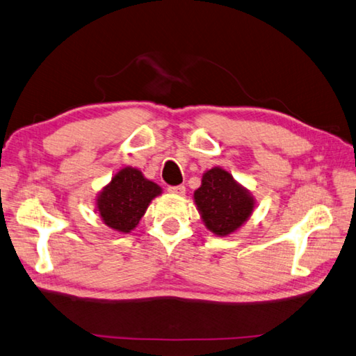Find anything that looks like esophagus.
Segmentation results:
<instances>
[{
	"mask_svg": "<svg viewBox=\"0 0 356 356\" xmlns=\"http://www.w3.org/2000/svg\"><path fill=\"white\" fill-rule=\"evenodd\" d=\"M168 193L174 194V196H184V194H185V186L184 185L168 186Z\"/></svg>",
	"mask_w": 356,
	"mask_h": 356,
	"instance_id": "obj_1",
	"label": "esophagus"
}]
</instances>
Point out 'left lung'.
<instances>
[{
    "label": "left lung",
    "instance_id": "8db88e82",
    "mask_svg": "<svg viewBox=\"0 0 356 356\" xmlns=\"http://www.w3.org/2000/svg\"><path fill=\"white\" fill-rule=\"evenodd\" d=\"M194 204L211 233L225 238L245 224L254 210V197L245 186L220 166L202 176V185L194 191Z\"/></svg>",
    "mask_w": 356,
    "mask_h": 356
}]
</instances>
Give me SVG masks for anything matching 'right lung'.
I'll use <instances>...</instances> for the list:
<instances>
[{
    "instance_id": "1",
    "label": "right lung",
    "mask_w": 356,
    "mask_h": 356,
    "mask_svg": "<svg viewBox=\"0 0 356 356\" xmlns=\"http://www.w3.org/2000/svg\"><path fill=\"white\" fill-rule=\"evenodd\" d=\"M160 194L162 188L146 179L140 170L124 166L102 188L95 199L97 211L104 225L114 232L131 233L148 210L151 200Z\"/></svg>"
}]
</instances>
